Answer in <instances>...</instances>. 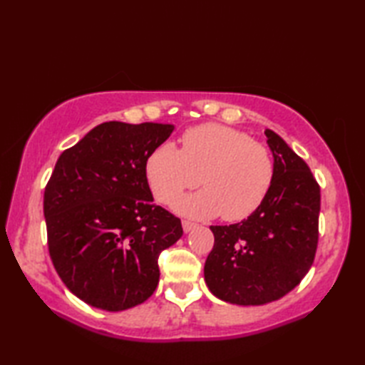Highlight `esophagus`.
<instances>
[{"instance_id": "obj_1", "label": "esophagus", "mask_w": 365, "mask_h": 365, "mask_svg": "<svg viewBox=\"0 0 365 365\" xmlns=\"http://www.w3.org/2000/svg\"><path fill=\"white\" fill-rule=\"evenodd\" d=\"M182 227H183V230L188 234V232H191L192 229L196 227V224L191 222V221H182Z\"/></svg>"}]
</instances>
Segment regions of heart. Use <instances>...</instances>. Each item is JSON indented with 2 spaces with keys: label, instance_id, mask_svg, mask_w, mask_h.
Here are the masks:
<instances>
[{
  "label": "heart",
  "instance_id": "heart-1",
  "mask_svg": "<svg viewBox=\"0 0 365 365\" xmlns=\"http://www.w3.org/2000/svg\"><path fill=\"white\" fill-rule=\"evenodd\" d=\"M201 180H198V177ZM152 195L170 204L185 190H204L180 197L174 208L197 220L221 215L224 221H242L267 199L274 180V161L267 145L251 141L245 131L220 123L188 128L182 149L161 143L145 160Z\"/></svg>",
  "mask_w": 365,
  "mask_h": 365
}]
</instances>
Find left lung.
<instances>
[{
	"label": "left lung",
	"mask_w": 365,
	"mask_h": 365,
	"mask_svg": "<svg viewBox=\"0 0 365 365\" xmlns=\"http://www.w3.org/2000/svg\"><path fill=\"white\" fill-rule=\"evenodd\" d=\"M274 158L267 199L247 220L210 226L213 250L204 267L216 298L260 306L282 298L311 269L319 245L320 187L306 161L273 130H265Z\"/></svg>",
	"instance_id": "8db88e82"
}]
</instances>
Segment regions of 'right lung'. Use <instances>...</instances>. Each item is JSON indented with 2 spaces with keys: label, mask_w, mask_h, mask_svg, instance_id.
<instances>
[{
  "label": "right lung",
  "mask_w": 365,
  "mask_h": 365,
  "mask_svg": "<svg viewBox=\"0 0 365 365\" xmlns=\"http://www.w3.org/2000/svg\"><path fill=\"white\" fill-rule=\"evenodd\" d=\"M170 123L103 122L64 150L45 187L54 269L75 297L119 312L141 304L160 279L158 257L183 235L180 220L153 204L145 160Z\"/></svg>",
  "instance_id": "1"
}]
</instances>
